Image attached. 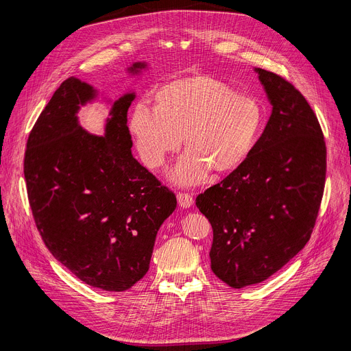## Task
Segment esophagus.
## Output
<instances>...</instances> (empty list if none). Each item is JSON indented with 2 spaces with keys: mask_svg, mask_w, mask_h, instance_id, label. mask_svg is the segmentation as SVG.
Segmentation results:
<instances>
[{
  "mask_svg": "<svg viewBox=\"0 0 351 351\" xmlns=\"http://www.w3.org/2000/svg\"><path fill=\"white\" fill-rule=\"evenodd\" d=\"M178 204L182 208H189L194 204V198H193V195H190L187 193H179L178 194Z\"/></svg>",
  "mask_w": 351,
  "mask_h": 351,
  "instance_id": "1",
  "label": "esophagus"
}]
</instances>
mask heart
Segmentation results:
<instances>
[{
	"instance_id": "1",
	"label": "heart",
	"mask_w": 351,
	"mask_h": 351,
	"mask_svg": "<svg viewBox=\"0 0 351 351\" xmlns=\"http://www.w3.org/2000/svg\"><path fill=\"white\" fill-rule=\"evenodd\" d=\"M157 108L138 103L129 130L149 169L161 168L183 143L189 152L169 172L176 186L203 183L239 168L253 152L265 122L263 103L206 75L172 80L156 94Z\"/></svg>"
}]
</instances>
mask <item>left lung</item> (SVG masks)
I'll list each match as a JSON object with an SVG mask.
<instances>
[{
  "label": "left lung",
  "mask_w": 351,
  "mask_h": 351,
  "mask_svg": "<svg viewBox=\"0 0 351 351\" xmlns=\"http://www.w3.org/2000/svg\"><path fill=\"white\" fill-rule=\"evenodd\" d=\"M272 106L247 160L195 199L211 222V269L243 289L264 282L310 240L324 194L326 148L307 99L280 76L254 68Z\"/></svg>",
  "instance_id": "8db88e82"
}]
</instances>
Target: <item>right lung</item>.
Listing matches in <instances>:
<instances>
[{"label": "right lung", "instance_id": "add662e5", "mask_svg": "<svg viewBox=\"0 0 351 351\" xmlns=\"http://www.w3.org/2000/svg\"><path fill=\"white\" fill-rule=\"evenodd\" d=\"M147 62L126 68L129 77ZM99 91L72 76L54 93L26 145L25 179L36 226L49 253L88 286L123 291L148 271L157 233L176 197L132 154L129 90L110 106L104 134L79 122Z\"/></svg>", "mask_w": 351, "mask_h": 351}]
</instances>
